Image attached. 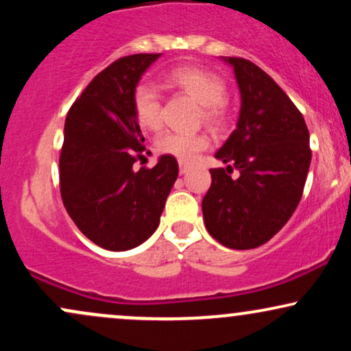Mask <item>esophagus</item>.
Listing matches in <instances>:
<instances>
[{"mask_svg":"<svg viewBox=\"0 0 351 351\" xmlns=\"http://www.w3.org/2000/svg\"><path fill=\"white\" fill-rule=\"evenodd\" d=\"M189 168H191V167H189L188 163L180 162V173H181V175H186V173L189 171Z\"/></svg>","mask_w":351,"mask_h":351,"instance_id":"34e87169","label":"esophagus"}]
</instances>
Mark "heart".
Returning <instances> with one entry per match:
<instances>
[{
    "instance_id": "obj_1",
    "label": "heart",
    "mask_w": 351,
    "mask_h": 351,
    "mask_svg": "<svg viewBox=\"0 0 351 351\" xmlns=\"http://www.w3.org/2000/svg\"><path fill=\"white\" fill-rule=\"evenodd\" d=\"M165 80L201 104L204 122L209 125L221 123L224 117V99H226V84L223 82V79L201 67L181 66L168 72ZM132 102H134V114L140 127L150 132L162 127V99L152 84H138ZM155 145L156 150L163 155L175 156L180 162L188 163L193 162L201 152L206 150L209 140L206 135L201 134L191 135L181 134V132H165L156 138Z\"/></svg>"
}]
</instances>
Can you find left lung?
I'll list each match as a JSON object with an SVG mask.
<instances>
[{
  "mask_svg": "<svg viewBox=\"0 0 351 351\" xmlns=\"http://www.w3.org/2000/svg\"><path fill=\"white\" fill-rule=\"evenodd\" d=\"M241 94L236 130L216 158L203 198L208 232L229 249H254L284 228L299 206L312 160L304 117L271 75L241 58H221ZM240 171L232 180V168Z\"/></svg>",
  "mask_w": 351,
  "mask_h": 351,
  "instance_id": "obj_1",
  "label": "left lung"
}]
</instances>
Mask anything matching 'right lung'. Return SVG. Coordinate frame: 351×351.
Returning a JSON list of instances; mask_svg holds the SVG:
<instances>
[{"mask_svg":"<svg viewBox=\"0 0 351 351\" xmlns=\"http://www.w3.org/2000/svg\"><path fill=\"white\" fill-rule=\"evenodd\" d=\"M162 54H134L112 62L75 100L64 125L59 158L60 196L84 236L107 251H128L160 224L178 178L175 156L152 170H134L145 152L134 114V92Z\"/></svg>","mask_w":351,"mask_h":351,"instance_id":"right-lung-1","label":"right lung"}]
</instances>
